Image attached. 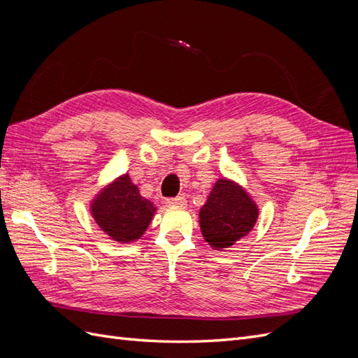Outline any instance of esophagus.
<instances>
[{
	"label": "esophagus",
	"mask_w": 358,
	"mask_h": 358,
	"mask_svg": "<svg viewBox=\"0 0 358 358\" xmlns=\"http://www.w3.org/2000/svg\"><path fill=\"white\" fill-rule=\"evenodd\" d=\"M169 206H176V208H185L187 206V199L183 196H178L175 199H169L167 200Z\"/></svg>",
	"instance_id": "esophagus-1"
}]
</instances>
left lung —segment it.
Segmentation results:
<instances>
[{
  "label": "left lung",
  "mask_w": 358,
  "mask_h": 358,
  "mask_svg": "<svg viewBox=\"0 0 358 358\" xmlns=\"http://www.w3.org/2000/svg\"><path fill=\"white\" fill-rule=\"evenodd\" d=\"M199 216L204 241L222 251L254 229L258 206L239 183L222 178L215 182Z\"/></svg>",
  "instance_id": "obj_1"
}]
</instances>
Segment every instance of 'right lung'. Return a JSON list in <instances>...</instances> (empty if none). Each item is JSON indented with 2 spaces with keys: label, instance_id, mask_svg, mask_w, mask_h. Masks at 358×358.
I'll return each instance as SVG.
<instances>
[{
  "label": "right lung",
  "instance_id": "1",
  "mask_svg": "<svg viewBox=\"0 0 358 358\" xmlns=\"http://www.w3.org/2000/svg\"><path fill=\"white\" fill-rule=\"evenodd\" d=\"M157 208L140 196L128 175L116 178L91 201V213L96 225L119 243H131L148 230Z\"/></svg>",
  "mask_w": 358,
  "mask_h": 358
}]
</instances>
